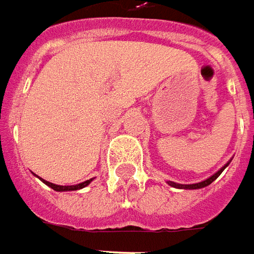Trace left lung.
I'll return each instance as SVG.
<instances>
[{
	"mask_svg": "<svg viewBox=\"0 0 254 254\" xmlns=\"http://www.w3.org/2000/svg\"><path fill=\"white\" fill-rule=\"evenodd\" d=\"M229 163H231V160L226 163L225 166H223L222 169H219V170L216 171L215 174H212L211 177H208L206 180H204V181H199V183H195V184H179V183H174V181H167V184L169 186H171V187L174 188H180V190H199V188H204L206 187V186H209L212 181H215V180L218 179L219 176H221V173H222L228 166H229Z\"/></svg>",
	"mask_w": 254,
	"mask_h": 254,
	"instance_id": "left-lung-1",
	"label": "left lung"
}]
</instances>
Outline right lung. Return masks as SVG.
Segmentation results:
<instances>
[{
    "label": "right lung",
    "mask_w": 254,
    "mask_h": 254,
    "mask_svg": "<svg viewBox=\"0 0 254 254\" xmlns=\"http://www.w3.org/2000/svg\"><path fill=\"white\" fill-rule=\"evenodd\" d=\"M35 176H36V174H35ZM40 180H42L48 187L53 188L55 191H62V192H63V191H77V190H81V188L87 187V186H88V184L92 181V179H90V180H87V181L80 183V184H75V186H57V184H53V183H49V181H46V180H43V179H40Z\"/></svg>",
    "instance_id": "obj_1"
}]
</instances>
